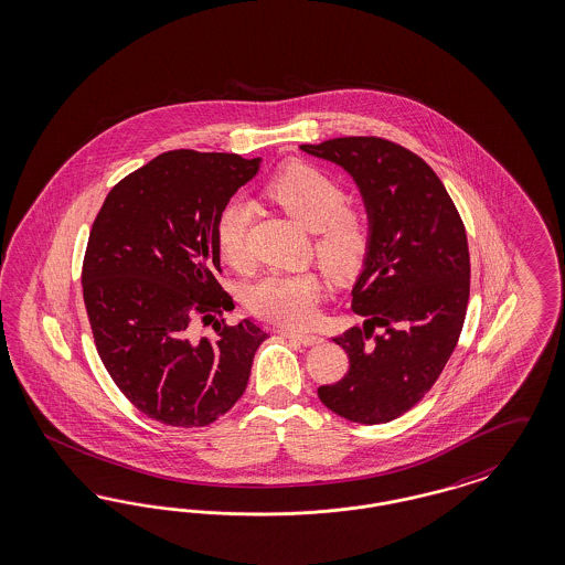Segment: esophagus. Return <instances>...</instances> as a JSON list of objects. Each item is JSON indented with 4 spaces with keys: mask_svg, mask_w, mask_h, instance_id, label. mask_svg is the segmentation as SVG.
<instances>
[{
    "mask_svg": "<svg viewBox=\"0 0 565 565\" xmlns=\"http://www.w3.org/2000/svg\"><path fill=\"white\" fill-rule=\"evenodd\" d=\"M282 335L303 345H317L322 342L320 335H317V333H306V331H282Z\"/></svg>",
    "mask_w": 565,
    "mask_h": 565,
    "instance_id": "1",
    "label": "esophagus"
}]
</instances>
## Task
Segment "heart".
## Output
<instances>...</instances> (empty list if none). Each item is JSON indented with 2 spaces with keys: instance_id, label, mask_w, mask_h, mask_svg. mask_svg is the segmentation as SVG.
I'll return each instance as SVG.
<instances>
[{
  "instance_id": "obj_1",
  "label": "heart",
  "mask_w": 565,
  "mask_h": 565,
  "mask_svg": "<svg viewBox=\"0 0 565 565\" xmlns=\"http://www.w3.org/2000/svg\"><path fill=\"white\" fill-rule=\"evenodd\" d=\"M266 196L301 227L317 234V257L333 278L348 280L361 271L371 246L367 221L345 209L348 196L338 181L310 164L295 162L271 177ZM250 215V204L236 198L217 217L215 243L221 259L232 268H245L248 262ZM320 294L322 278L315 270L270 271L246 289L245 301L259 319L297 327L315 319Z\"/></svg>"
}]
</instances>
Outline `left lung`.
I'll list each match as a JSON object with an SVG mask.
<instances>
[{
    "label": "left lung",
    "instance_id": "left-lung-1",
    "mask_svg": "<svg viewBox=\"0 0 565 565\" xmlns=\"http://www.w3.org/2000/svg\"><path fill=\"white\" fill-rule=\"evenodd\" d=\"M301 151L344 169L365 206L367 259L352 287V327L333 342L350 369L319 398L338 416L384 424L433 388L467 317L470 259L462 220L435 171L377 137H344ZM375 328L383 333L373 341Z\"/></svg>",
    "mask_w": 565,
    "mask_h": 565
}]
</instances>
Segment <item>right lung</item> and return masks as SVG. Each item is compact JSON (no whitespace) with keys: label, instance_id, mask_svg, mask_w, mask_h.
I'll return each mask as SVG.
<instances>
[{"label":"right lung","instance_id":"obj_1","mask_svg":"<svg viewBox=\"0 0 565 565\" xmlns=\"http://www.w3.org/2000/svg\"><path fill=\"white\" fill-rule=\"evenodd\" d=\"M262 158L174 149L130 172L105 198L82 270L98 356L146 416L179 428L215 422L243 396L268 333L253 320L213 324L196 340L192 319L232 306L221 289L215 225Z\"/></svg>","mask_w":565,"mask_h":565}]
</instances>
